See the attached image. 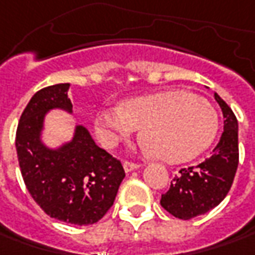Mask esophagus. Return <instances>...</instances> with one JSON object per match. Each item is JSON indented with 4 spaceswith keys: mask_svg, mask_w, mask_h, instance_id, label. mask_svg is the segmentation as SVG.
<instances>
[{
    "mask_svg": "<svg viewBox=\"0 0 255 255\" xmlns=\"http://www.w3.org/2000/svg\"><path fill=\"white\" fill-rule=\"evenodd\" d=\"M123 166H124V171H126V172H131V171H134V169H136V168H138L139 165H138V163L128 162V161H126Z\"/></svg>",
    "mask_w": 255,
    "mask_h": 255,
    "instance_id": "obj_1",
    "label": "esophagus"
}]
</instances>
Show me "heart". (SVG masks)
I'll return each instance as SVG.
<instances>
[{"mask_svg": "<svg viewBox=\"0 0 255 255\" xmlns=\"http://www.w3.org/2000/svg\"><path fill=\"white\" fill-rule=\"evenodd\" d=\"M94 127L106 148H114L141 128V138L155 158L178 163L193 159L213 142L219 117L205 99L186 90H168L101 109Z\"/></svg>", "mask_w": 255, "mask_h": 255, "instance_id": "1", "label": "heart"}]
</instances>
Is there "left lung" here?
I'll use <instances>...</instances> for the list:
<instances>
[{
	"mask_svg": "<svg viewBox=\"0 0 255 255\" xmlns=\"http://www.w3.org/2000/svg\"><path fill=\"white\" fill-rule=\"evenodd\" d=\"M223 111L224 128L210 156L196 166L180 169L171 188L161 198V206L172 216L189 220L215 209L229 193L239 166V124L232 109L215 93Z\"/></svg>",
	"mask_w": 255,
	"mask_h": 255,
	"instance_id": "8db88e82",
	"label": "left lung"
}]
</instances>
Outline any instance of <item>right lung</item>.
Instances as JSON below:
<instances>
[{
    "label": "right lung",
    "mask_w": 255,
    "mask_h": 255,
    "mask_svg": "<svg viewBox=\"0 0 255 255\" xmlns=\"http://www.w3.org/2000/svg\"><path fill=\"white\" fill-rule=\"evenodd\" d=\"M69 87L53 84L33 94L18 123L15 146L25 186L40 209L60 222L87 226L97 223L113 206L126 172L83 126H76L72 141L59 148L42 142L46 113H72Z\"/></svg>",
    "instance_id": "obj_1"
}]
</instances>
